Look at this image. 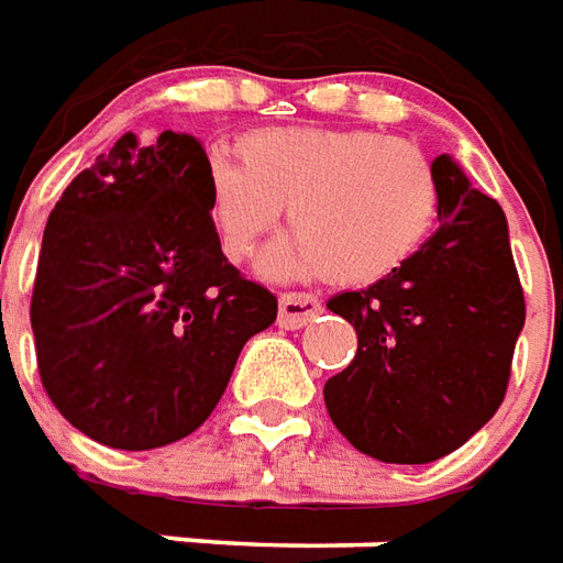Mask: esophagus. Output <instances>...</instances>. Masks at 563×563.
<instances>
[{"label": "esophagus", "instance_id": "1", "mask_svg": "<svg viewBox=\"0 0 563 563\" xmlns=\"http://www.w3.org/2000/svg\"><path fill=\"white\" fill-rule=\"evenodd\" d=\"M322 310L320 298L310 292H283L280 295V325L283 329H301Z\"/></svg>", "mask_w": 563, "mask_h": 563}]
</instances>
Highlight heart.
Here are the masks:
<instances>
[{"label":"heart","mask_w":563,"mask_h":563,"mask_svg":"<svg viewBox=\"0 0 563 563\" xmlns=\"http://www.w3.org/2000/svg\"><path fill=\"white\" fill-rule=\"evenodd\" d=\"M241 164L210 167V222L231 262L258 250L280 219L292 231L265 268L277 277L322 274L375 283L402 268L430 234L439 186L415 143L375 131L268 128L246 133Z\"/></svg>","instance_id":"heart-1"}]
</instances>
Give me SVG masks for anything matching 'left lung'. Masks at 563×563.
Returning a JSON list of instances; mask_svg holds the SVG:
<instances>
[{
  "label": "left lung",
  "mask_w": 563,
  "mask_h": 563,
  "mask_svg": "<svg viewBox=\"0 0 563 563\" xmlns=\"http://www.w3.org/2000/svg\"><path fill=\"white\" fill-rule=\"evenodd\" d=\"M439 228L402 268L325 308L353 322L356 356L325 380L329 418L384 463H432L500 408L525 329L506 213L454 161H432Z\"/></svg>",
  "instance_id": "obj_1"
}]
</instances>
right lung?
Segmentation results:
<instances>
[{
    "instance_id": "add662e5",
    "label": "right lung",
    "mask_w": 563,
    "mask_h": 563,
    "mask_svg": "<svg viewBox=\"0 0 563 563\" xmlns=\"http://www.w3.org/2000/svg\"><path fill=\"white\" fill-rule=\"evenodd\" d=\"M210 161L188 133H124L51 210L30 322L63 418L121 451L170 445L222 399L243 344L277 320L216 241Z\"/></svg>"
}]
</instances>
